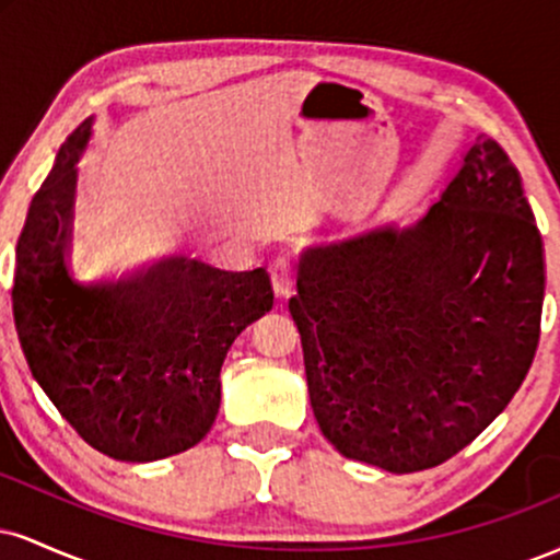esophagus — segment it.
Here are the masks:
<instances>
[{"label":"esophagus","instance_id":"esophagus-1","mask_svg":"<svg viewBox=\"0 0 560 560\" xmlns=\"http://www.w3.org/2000/svg\"><path fill=\"white\" fill-rule=\"evenodd\" d=\"M268 271H271L276 298H289L294 289V260L289 258V255H279Z\"/></svg>","mask_w":560,"mask_h":560}]
</instances>
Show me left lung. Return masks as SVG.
<instances>
[{
    "label": "left lung",
    "instance_id": "left-lung-1",
    "mask_svg": "<svg viewBox=\"0 0 560 560\" xmlns=\"http://www.w3.org/2000/svg\"><path fill=\"white\" fill-rule=\"evenodd\" d=\"M542 298V236L522 178L479 137L419 226L302 258L289 313L320 432L392 474L445 464L522 387Z\"/></svg>",
    "mask_w": 560,
    "mask_h": 560
}]
</instances>
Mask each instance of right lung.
Wrapping results in <instances>:
<instances>
[{
    "mask_svg": "<svg viewBox=\"0 0 560 560\" xmlns=\"http://www.w3.org/2000/svg\"><path fill=\"white\" fill-rule=\"evenodd\" d=\"M83 120L31 199L15 247L12 313L31 374L60 416L115 460L168 458L197 445L221 405L231 342L271 311L266 268L221 271L171 258L113 287L68 266Z\"/></svg>",
    "mask_w": 560,
    "mask_h": 560,
    "instance_id": "obj_1",
    "label": "right lung"
}]
</instances>
